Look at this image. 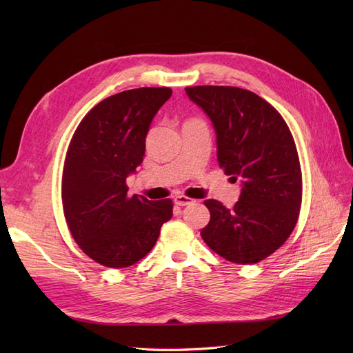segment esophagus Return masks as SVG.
I'll return each instance as SVG.
<instances>
[{
	"label": "esophagus",
	"instance_id": "esophagus-1",
	"mask_svg": "<svg viewBox=\"0 0 353 353\" xmlns=\"http://www.w3.org/2000/svg\"><path fill=\"white\" fill-rule=\"evenodd\" d=\"M174 201H175V205H178V206H187V205H193V203H194L193 199L185 197V196H176L174 199Z\"/></svg>",
	"mask_w": 353,
	"mask_h": 353
}]
</instances>
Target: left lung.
I'll use <instances>...</instances> for the list:
<instances>
[{
    "mask_svg": "<svg viewBox=\"0 0 353 353\" xmlns=\"http://www.w3.org/2000/svg\"><path fill=\"white\" fill-rule=\"evenodd\" d=\"M216 134L218 163L241 193L232 209L205 201L210 221L201 230L209 248L234 263H256L280 249L302 205V170L293 135L270 103L237 87L185 88Z\"/></svg>",
    "mask_w": 353,
    "mask_h": 353,
    "instance_id": "left-lung-1",
    "label": "left lung"
}]
</instances>
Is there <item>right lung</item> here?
<instances>
[{"mask_svg": "<svg viewBox=\"0 0 353 353\" xmlns=\"http://www.w3.org/2000/svg\"><path fill=\"white\" fill-rule=\"evenodd\" d=\"M170 88L128 90L100 101L81 121L61 178L72 237L91 259L126 268L153 249L172 218V200L128 196L126 178L143 163L145 137Z\"/></svg>", "mask_w": 353, "mask_h": 353, "instance_id": "add662e5", "label": "right lung"}]
</instances>
